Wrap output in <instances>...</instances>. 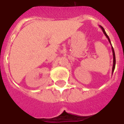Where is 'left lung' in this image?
<instances>
[{"instance_id": "8db88e82", "label": "left lung", "mask_w": 124, "mask_h": 124, "mask_svg": "<svg viewBox=\"0 0 124 124\" xmlns=\"http://www.w3.org/2000/svg\"><path fill=\"white\" fill-rule=\"evenodd\" d=\"M100 27H101V28L102 29V30L103 33L104 34V35L106 36V37L107 38V39L108 40V42L110 43V44L111 45V41H110V39H109V37H108V35H107V33H106V32H105V30H104V29L103 28V27H102L101 26H100ZM111 46H112V45H111ZM111 49H112V51H113V68H112V75H113V72H114V70H115V51H114V49H113V47H111Z\"/></svg>"}]
</instances>
